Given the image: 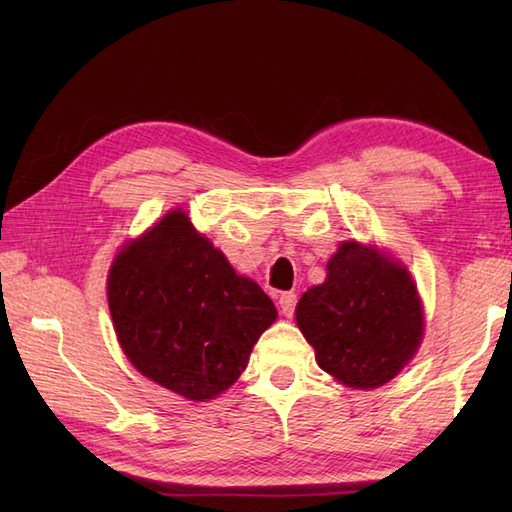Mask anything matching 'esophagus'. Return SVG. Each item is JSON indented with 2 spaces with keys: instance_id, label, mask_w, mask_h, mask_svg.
<instances>
[{
  "instance_id": "obj_1",
  "label": "esophagus",
  "mask_w": 512,
  "mask_h": 512,
  "mask_svg": "<svg viewBox=\"0 0 512 512\" xmlns=\"http://www.w3.org/2000/svg\"><path fill=\"white\" fill-rule=\"evenodd\" d=\"M295 306H297V295L295 292H284V295L279 297V310L284 317H292L295 314Z\"/></svg>"
}]
</instances>
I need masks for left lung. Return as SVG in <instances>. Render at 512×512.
<instances>
[{"mask_svg":"<svg viewBox=\"0 0 512 512\" xmlns=\"http://www.w3.org/2000/svg\"><path fill=\"white\" fill-rule=\"evenodd\" d=\"M317 363L354 389L389 383L418 352L424 314L409 270L376 246L343 242L328 277L297 303Z\"/></svg>","mask_w":512,"mask_h":512,"instance_id":"1","label":"left lung"}]
</instances>
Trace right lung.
<instances>
[{"mask_svg":"<svg viewBox=\"0 0 512 512\" xmlns=\"http://www.w3.org/2000/svg\"><path fill=\"white\" fill-rule=\"evenodd\" d=\"M107 301L138 372L198 402L235 383L277 319L266 292L237 275L180 209L116 255Z\"/></svg>","mask_w":512,"mask_h":512,"instance_id":"add662e5","label":"right lung"}]
</instances>
